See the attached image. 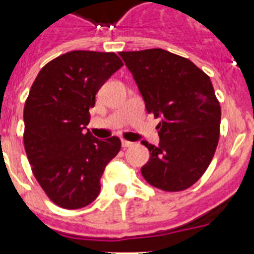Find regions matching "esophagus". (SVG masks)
<instances>
[{"mask_svg": "<svg viewBox=\"0 0 254 254\" xmlns=\"http://www.w3.org/2000/svg\"><path fill=\"white\" fill-rule=\"evenodd\" d=\"M121 145H123L124 149H127V147L133 146V142H130V141H125V139H123V141H121Z\"/></svg>", "mask_w": 254, "mask_h": 254, "instance_id": "1", "label": "esophagus"}]
</instances>
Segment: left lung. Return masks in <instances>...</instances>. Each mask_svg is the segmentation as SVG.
I'll return each instance as SVG.
<instances>
[{"instance_id":"1","label":"left lung","mask_w":254,"mask_h":254,"mask_svg":"<svg viewBox=\"0 0 254 254\" xmlns=\"http://www.w3.org/2000/svg\"><path fill=\"white\" fill-rule=\"evenodd\" d=\"M147 113L159 119V145L142 141L150 158L141 167L163 191L191 187L212 161L220 134V104L212 83L192 62L162 49L120 53Z\"/></svg>"}]
</instances>
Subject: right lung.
<instances>
[{
  "label": "right lung",
  "mask_w": 254,
  "mask_h": 254,
  "mask_svg": "<svg viewBox=\"0 0 254 254\" xmlns=\"http://www.w3.org/2000/svg\"><path fill=\"white\" fill-rule=\"evenodd\" d=\"M123 67L115 53L69 51L43 67L23 109L25 150L38 183L62 208L95 200L105 166L121 149L119 137L87 131L96 93Z\"/></svg>",
  "instance_id": "right-lung-1"
}]
</instances>
